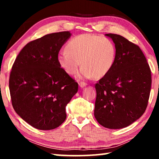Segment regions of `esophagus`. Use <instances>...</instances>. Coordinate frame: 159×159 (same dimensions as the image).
<instances>
[{"label": "esophagus", "instance_id": "obj_1", "mask_svg": "<svg viewBox=\"0 0 159 159\" xmlns=\"http://www.w3.org/2000/svg\"><path fill=\"white\" fill-rule=\"evenodd\" d=\"M79 87L80 88H83L84 87H85L86 85H87V83H84V82H80V83H79Z\"/></svg>", "mask_w": 159, "mask_h": 159}]
</instances>
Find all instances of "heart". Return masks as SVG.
Instances as JSON below:
<instances>
[{"label":"heart","instance_id":"1","mask_svg":"<svg viewBox=\"0 0 159 159\" xmlns=\"http://www.w3.org/2000/svg\"><path fill=\"white\" fill-rule=\"evenodd\" d=\"M66 51L58 54L57 62L66 74L74 75L80 66L79 79L102 78L114 66L116 50L111 40L98 35L84 34L71 39Z\"/></svg>","mask_w":159,"mask_h":159}]
</instances>
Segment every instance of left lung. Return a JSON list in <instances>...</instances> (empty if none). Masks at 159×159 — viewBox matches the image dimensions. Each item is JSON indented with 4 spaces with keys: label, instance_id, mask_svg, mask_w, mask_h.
<instances>
[{
    "label": "left lung",
    "instance_id": "left-lung-1",
    "mask_svg": "<svg viewBox=\"0 0 159 159\" xmlns=\"http://www.w3.org/2000/svg\"><path fill=\"white\" fill-rule=\"evenodd\" d=\"M115 44V61L108 74L96 83L94 115L99 124L120 129L144 114L149 98L152 74L138 45L120 35L107 34Z\"/></svg>",
    "mask_w": 159,
    "mask_h": 159
}]
</instances>
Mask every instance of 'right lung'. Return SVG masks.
Returning a JSON list of instances; mask_svg holds the SVG:
<instances>
[{
  "label": "right lung",
  "mask_w": 159,
  "mask_h": 159,
  "mask_svg": "<svg viewBox=\"0 0 159 159\" xmlns=\"http://www.w3.org/2000/svg\"><path fill=\"white\" fill-rule=\"evenodd\" d=\"M69 31L47 34L26 44L16 58L9 80L16 113L39 130L60 126L66 118V107L78 91V83L57 62L59 52Z\"/></svg>",
  "instance_id": "1"
}]
</instances>
